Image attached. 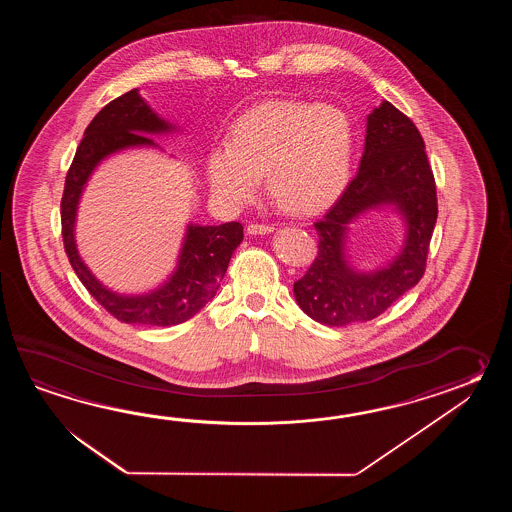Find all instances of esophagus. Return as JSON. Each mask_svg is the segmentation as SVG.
<instances>
[{
	"mask_svg": "<svg viewBox=\"0 0 512 512\" xmlns=\"http://www.w3.org/2000/svg\"><path fill=\"white\" fill-rule=\"evenodd\" d=\"M274 227L272 225H267V223H251L249 227H247V232L251 234V236H261V234H269L272 232Z\"/></svg>",
	"mask_w": 512,
	"mask_h": 512,
	"instance_id": "esophagus-1",
	"label": "esophagus"
}]
</instances>
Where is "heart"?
Segmentation results:
<instances>
[{
	"label": "heart",
	"instance_id": "heart-1",
	"mask_svg": "<svg viewBox=\"0 0 512 512\" xmlns=\"http://www.w3.org/2000/svg\"><path fill=\"white\" fill-rule=\"evenodd\" d=\"M229 139L207 157L208 185L225 207L254 199L263 175L269 196L291 214L324 210L348 185L353 126L340 109L274 100L241 115Z\"/></svg>",
	"mask_w": 512,
	"mask_h": 512
}]
</instances>
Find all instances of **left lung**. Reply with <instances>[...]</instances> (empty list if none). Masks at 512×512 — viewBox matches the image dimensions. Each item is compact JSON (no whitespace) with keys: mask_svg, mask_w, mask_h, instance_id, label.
Here are the masks:
<instances>
[{"mask_svg":"<svg viewBox=\"0 0 512 512\" xmlns=\"http://www.w3.org/2000/svg\"><path fill=\"white\" fill-rule=\"evenodd\" d=\"M392 202L409 223L404 252L382 272L359 275L343 258L345 225L368 207ZM437 219L434 172L425 141L403 111L384 100L368 117L359 172L315 223L318 254L294 282L305 315L324 326H348L382 315L423 278Z\"/></svg>","mask_w":512,"mask_h":512,"instance_id":"obj_1","label":"left lung"}]
</instances>
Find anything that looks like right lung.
<instances>
[{
    "label": "right lung",
    "instance_id": "obj_1",
    "mask_svg": "<svg viewBox=\"0 0 512 512\" xmlns=\"http://www.w3.org/2000/svg\"><path fill=\"white\" fill-rule=\"evenodd\" d=\"M168 130H172V126L153 113L152 108L139 97L137 89H131L111 100L89 122L84 139L78 144L73 163L67 170L60 203L67 258L89 294L109 315L124 324L168 327L190 320L216 296L229 267L230 256L243 241V227L238 221L218 227L190 225L174 276L161 289L144 296L111 293L95 280L84 261L80 260L73 229L78 199L93 168L106 155L122 148L139 144L153 146L152 137L144 133Z\"/></svg>",
    "mask_w": 512,
    "mask_h": 512
}]
</instances>
